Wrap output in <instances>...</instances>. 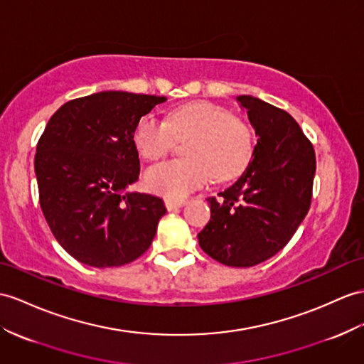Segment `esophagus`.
I'll return each mask as SVG.
<instances>
[{
  "label": "esophagus",
  "instance_id": "1",
  "mask_svg": "<svg viewBox=\"0 0 364 364\" xmlns=\"http://www.w3.org/2000/svg\"><path fill=\"white\" fill-rule=\"evenodd\" d=\"M185 203H187V199H170V198L165 199V207L170 211L183 207Z\"/></svg>",
  "mask_w": 364,
  "mask_h": 364
}]
</instances>
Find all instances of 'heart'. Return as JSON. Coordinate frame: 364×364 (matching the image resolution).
<instances>
[{
	"mask_svg": "<svg viewBox=\"0 0 364 364\" xmlns=\"http://www.w3.org/2000/svg\"><path fill=\"white\" fill-rule=\"evenodd\" d=\"M191 139L185 159L153 165L145 173L148 188L179 199L202 187L211 177L230 181L241 173L253 154V137L245 123L227 109L208 102H191L176 108L166 120L144 115L134 131V144L148 161L162 159L176 139Z\"/></svg>",
	"mask_w": 364,
	"mask_h": 364,
	"instance_id": "heart-1",
	"label": "heart"
}]
</instances>
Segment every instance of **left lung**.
<instances>
[{"instance_id": "1", "label": "left lung", "mask_w": 364, "mask_h": 364, "mask_svg": "<svg viewBox=\"0 0 364 364\" xmlns=\"http://www.w3.org/2000/svg\"><path fill=\"white\" fill-rule=\"evenodd\" d=\"M237 102L249 112L258 141L253 161L219 198L198 235L200 249L230 267H253L284 249L312 202L314 145L284 109L252 95Z\"/></svg>"}]
</instances>
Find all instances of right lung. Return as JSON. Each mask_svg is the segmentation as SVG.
I'll use <instances>...</instances> for the list:
<instances>
[{"instance_id": "obj_1", "label": "right lung", "mask_w": 364, "mask_h": 364, "mask_svg": "<svg viewBox=\"0 0 364 364\" xmlns=\"http://www.w3.org/2000/svg\"><path fill=\"white\" fill-rule=\"evenodd\" d=\"M165 97L103 91L66 102L44 128L35 154L40 205L52 235L77 261L119 267L144 255L166 208L128 193L139 179V120Z\"/></svg>"}]
</instances>
